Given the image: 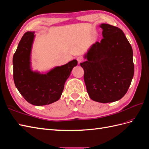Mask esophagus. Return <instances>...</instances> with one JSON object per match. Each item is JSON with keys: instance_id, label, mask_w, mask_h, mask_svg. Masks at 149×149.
I'll list each match as a JSON object with an SVG mask.
<instances>
[{"instance_id": "obj_1", "label": "esophagus", "mask_w": 149, "mask_h": 149, "mask_svg": "<svg viewBox=\"0 0 149 149\" xmlns=\"http://www.w3.org/2000/svg\"><path fill=\"white\" fill-rule=\"evenodd\" d=\"M77 60L78 61V64H79V63H81L82 61H83V58L81 56H78V57H77Z\"/></svg>"}]
</instances>
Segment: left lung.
Masks as SVG:
<instances>
[{
  "instance_id": "left-lung-1",
  "label": "left lung",
  "mask_w": 149,
  "mask_h": 149,
  "mask_svg": "<svg viewBox=\"0 0 149 149\" xmlns=\"http://www.w3.org/2000/svg\"><path fill=\"white\" fill-rule=\"evenodd\" d=\"M103 38L91 47L80 63L90 99L101 103L117 101L126 93L134 74L132 47L120 28L100 24Z\"/></svg>"
}]
</instances>
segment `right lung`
<instances>
[{"mask_svg": "<svg viewBox=\"0 0 149 149\" xmlns=\"http://www.w3.org/2000/svg\"><path fill=\"white\" fill-rule=\"evenodd\" d=\"M34 32L25 33L14 54L13 78L19 93L28 102L34 106H44L58 100L62 95L64 83L78 64L72 60L57 66L47 74L32 71L30 54Z\"/></svg>", "mask_w": 149, "mask_h": 149, "instance_id": "add662e5", "label": "right lung"}]
</instances>
